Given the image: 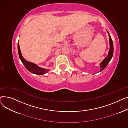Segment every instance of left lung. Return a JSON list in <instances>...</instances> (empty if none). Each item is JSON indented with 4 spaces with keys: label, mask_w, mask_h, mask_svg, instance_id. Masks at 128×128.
<instances>
[{
    "label": "left lung",
    "mask_w": 128,
    "mask_h": 128,
    "mask_svg": "<svg viewBox=\"0 0 128 128\" xmlns=\"http://www.w3.org/2000/svg\"><path fill=\"white\" fill-rule=\"evenodd\" d=\"M108 32V35H109V38H110V50L108 52V56H107L103 60V61L100 63V72L102 71L106 67V66L107 65V64H108V63L110 62V60L112 59V56H113V52H114V46H113V43H112V40L110 36V35L109 32Z\"/></svg>",
    "instance_id": "8db88e82"
}]
</instances>
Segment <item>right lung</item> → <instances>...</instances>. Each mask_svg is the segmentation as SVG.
<instances>
[{"label":"right lung","instance_id":"add662e5","mask_svg":"<svg viewBox=\"0 0 128 128\" xmlns=\"http://www.w3.org/2000/svg\"><path fill=\"white\" fill-rule=\"evenodd\" d=\"M18 56H19L21 60L22 63L24 64L26 68L28 71H30L32 73L38 75H44L49 71V70L40 68L37 65L34 64L32 63L27 61L25 59H24L23 56H22L21 51H20L18 42Z\"/></svg>","mask_w":128,"mask_h":128}]
</instances>
